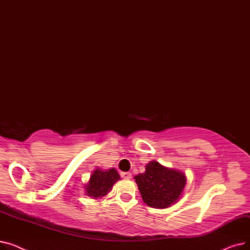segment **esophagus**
<instances>
[{"label": "esophagus", "instance_id": "esophagus-1", "mask_svg": "<svg viewBox=\"0 0 250 250\" xmlns=\"http://www.w3.org/2000/svg\"><path fill=\"white\" fill-rule=\"evenodd\" d=\"M121 175L125 179H130V178H132V173H130V172H122Z\"/></svg>", "mask_w": 250, "mask_h": 250}]
</instances>
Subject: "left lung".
I'll list each match as a JSON object with an SVG mask.
<instances>
[{"label": "left lung", "mask_w": 250, "mask_h": 250, "mask_svg": "<svg viewBox=\"0 0 250 250\" xmlns=\"http://www.w3.org/2000/svg\"><path fill=\"white\" fill-rule=\"evenodd\" d=\"M145 168V172L134 177L143 202L155 208H167L176 204L185 192L186 173L156 160L147 163Z\"/></svg>", "instance_id": "left-lung-1"}]
</instances>
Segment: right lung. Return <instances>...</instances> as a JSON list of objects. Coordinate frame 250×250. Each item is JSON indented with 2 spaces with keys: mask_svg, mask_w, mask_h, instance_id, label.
<instances>
[{
  "mask_svg": "<svg viewBox=\"0 0 250 250\" xmlns=\"http://www.w3.org/2000/svg\"><path fill=\"white\" fill-rule=\"evenodd\" d=\"M118 180H121V176L116 171V169L110 168L103 170L96 167L92 171L88 182L85 183V194L90 196L91 199L101 200L108 194V192L112 189L114 183Z\"/></svg>",
  "mask_w": 250,
  "mask_h": 250,
  "instance_id": "add662e5",
  "label": "right lung"
}]
</instances>
